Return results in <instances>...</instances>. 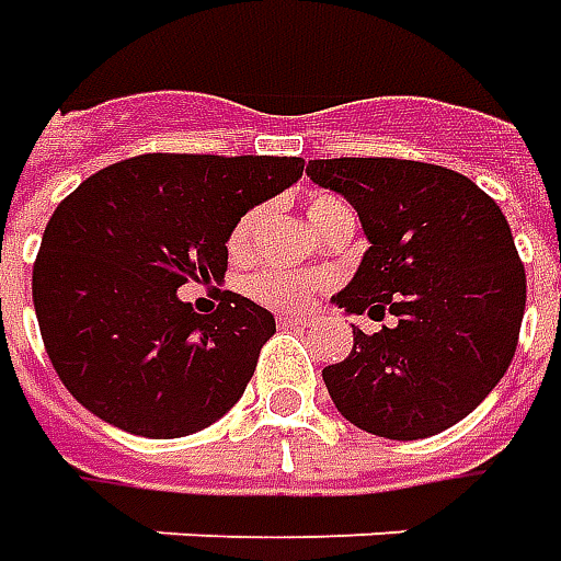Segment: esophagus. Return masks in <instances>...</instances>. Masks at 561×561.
I'll use <instances>...</instances> for the list:
<instances>
[{
  "mask_svg": "<svg viewBox=\"0 0 561 561\" xmlns=\"http://www.w3.org/2000/svg\"><path fill=\"white\" fill-rule=\"evenodd\" d=\"M276 321H279V328H307L309 324L307 316H291V312H282L276 316Z\"/></svg>",
  "mask_w": 561,
  "mask_h": 561,
  "instance_id": "1",
  "label": "esophagus"
}]
</instances>
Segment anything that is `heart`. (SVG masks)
<instances>
[{"label":"heart","mask_w":561,"mask_h":561,"mask_svg":"<svg viewBox=\"0 0 561 561\" xmlns=\"http://www.w3.org/2000/svg\"><path fill=\"white\" fill-rule=\"evenodd\" d=\"M352 213L346 203L334 194H312L307 199V221L312 225L316 233H321L324 227L334 221L336 215ZM257 230H261V209H249L242 215L237 225L230 227V237H227V252L230 257H249L257 240ZM328 288V279L319 273H297V270H279L267 267L252 273L245 279V294L264 304L270 309H282V312H300L307 309V304L319 291Z\"/></svg>","instance_id":"obj_1"}]
</instances>
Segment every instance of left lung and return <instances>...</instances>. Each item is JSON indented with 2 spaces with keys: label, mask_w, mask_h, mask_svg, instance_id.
<instances>
[{
  "label": "left lung",
  "mask_w": 561,
  "mask_h": 561,
  "mask_svg": "<svg viewBox=\"0 0 561 561\" xmlns=\"http://www.w3.org/2000/svg\"><path fill=\"white\" fill-rule=\"evenodd\" d=\"M307 175L355 206L370 249L334 304L391 319L352 324L324 367L336 410L367 434L419 440L477 410L507 374L526 312V267L499 203L468 175L398 158L309 160Z\"/></svg>",
  "instance_id": "8db88e82"
}]
</instances>
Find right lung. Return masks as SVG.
Returning a JSON list of instances; mask_svg holds the SVG:
<instances>
[{"label":"right lung","mask_w":561,"mask_h":561,"mask_svg":"<svg viewBox=\"0 0 561 561\" xmlns=\"http://www.w3.org/2000/svg\"><path fill=\"white\" fill-rule=\"evenodd\" d=\"M300 175V158L139 154L62 199L35 257L33 304L69 394L154 440L225 416L276 319L221 288L199 316L179 288L225 279L230 227Z\"/></svg>","instance_id":"right-lung-1"}]
</instances>
